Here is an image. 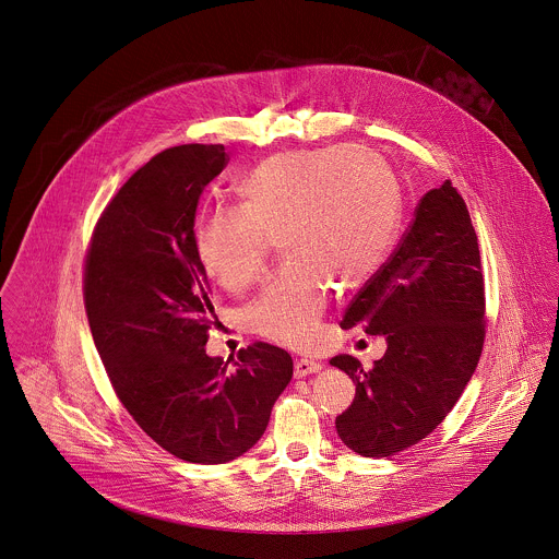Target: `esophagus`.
<instances>
[{"mask_svg": "<svg viewBox=\"0 0 559 559\" xmlns=\"http://www.w3.org/2000/svg\"><path fill=\"white\" fill-rule=\"evenodd\" d=\"M323 369V365L321 362H317V360H307V358H300V360H296V377L300 379V377H307V374H312V372H319Z\"/></svg>", "mask_w": 559, "mask_h": 559, "instance_id": "1", "label": "esophagus"}]
</instances>
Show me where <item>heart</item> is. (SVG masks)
<instances>
[{
  "mask_svg": "<svg viewBox=\"0 0 559 559\" xmlns=\"http://www.w3.org/2000/svg\"><path fill=\"white\" fill-rule=\"evenodd\" d=\"M240 210L199 223L203 272L240 294L261 276L272 242L289 272L249 307L252 328L285 345H307L328 309L330 281L358 287L381 267L401 223V190L390 165L349 145L289 150L252 167L236 188Z\"/></svg>",
  "mask_w": 559,
  "mask_h": 559,
  "instance_id": "b5f03b06",
  "label": "heart"
}]
</instances>
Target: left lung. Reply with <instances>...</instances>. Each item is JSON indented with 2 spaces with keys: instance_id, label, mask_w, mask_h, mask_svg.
I'll use <instances>...</instances> for the list:
<instances>
[{
  "instance_id": "1",
  "label": "left lung",
  "mask_w": 559,
  "mask_h": 559,
  "mask_svg": "<svg viewBox=\"0 0 559 559\" xmlns=\"http://www.w3.org/2000/svg\"><path fill=\"white\" fill-rule=\"evenodd\" d=\"M341 325L388 345L371 369L347 354L330 360L356 383L354 403L336 416L343 443L381 459L425 439L463 394L485 343L478 238L450 180L420 199L399 249Z\"/></svg>"
}]
</instances>
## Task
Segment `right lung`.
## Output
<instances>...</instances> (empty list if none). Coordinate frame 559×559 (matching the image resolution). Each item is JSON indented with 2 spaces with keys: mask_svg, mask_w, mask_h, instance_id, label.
I'll return each mask as SVG.
<instances>
[{
  "mask_svg": "<svg viewBox=\"0 0 559 559\" xmlns=\"http://www.w3.org/2000/svg\"><path fill=\"white\" fill-rule=\"evenodd\" d=\"M227 165L225 145L169 147L103 212L85 265L94 345L128 414L188 463H227L259 441L294 374L292 356L252 343L207 356L216 314L194 249L197 203Z\"/></svg>",
  "mask_w": 559,
  "mask_h": 559,
  "instance_id": "right-lung-1",
  "label": "right lung"
}]
</instances>
